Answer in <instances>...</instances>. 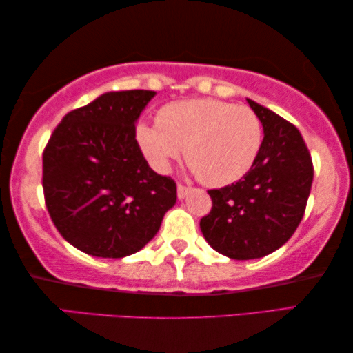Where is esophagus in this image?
Instances as JSON below:
<instances>
[{
	"label": "esophagus",
	"mask_w": 353,
	"mask_h": 353,
	"mask_svg": "<svg viewBox=\"0 0 353 353\" xmlns=\"http://www.w3.org/2000/svg\"><path fill=\"white\" fill-rule=\"evenodd\" d=\"M189 191H191V189L186 188V186H183V184H178V186H176V194H178V199H180V200L186 199V197H188V194H189Z\"/></svg>",
	"instance_id": "34e87169"
}]
</instances>
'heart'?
Listing matches in <instances>:
<instances>
[{
    "mask_svg": "<svg viewBox=\"0 0 353 353\" xmlns=\"http://www.w3.org/2000/svg\"><path fill=\"white\" fill-rule=\"evenodd\" d=\"M135 140L156 170H169L184 148L200 181L224 188L252 169L262 150L263 129L252 108L199 97L161 107L156 124H137Z\"/></svg>",
    "mask_w": 353,
    "mask_h": 353,
    "instance_id": "1",
    "label": "heart"
}]
</instances>
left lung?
<instances>
[{
    "mask_svg": "<svg viewBox=\"0 0 353 353\" xmlns=\"http://www.w3.org/2000/svg\"><path fill=\"white\" fill-rule=\"evenodd\" d=\"M248 104L263 126L257 161L241 180L208 191L213 208L200 221L205 240L222 256L260 259L294 235L311 192V154L298 129L270 108Z\"/></svg>",
    "mask_w": 353,
    "mask_h": 353,
    "instance_id": "left-lung-1",
    "label": "left lung"
}]
</instances>
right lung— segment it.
Returning a JSON list of instances; mask_svg holds the SVG:
<instances>
[{
	"instance_id": "add662e5",
	"label": "right lung",
	"mask_w": 353,
	"mask_h": 353,
	"mask_svg": "<svg viewBox=\"0 0 353 353\" xmlns=\"http://www.w3.org/2000/svg\"><path fill=\"white\" fill-rule=\"evenodd\" d=\"M156 91H108L75 108L42 156V188L53 224L88 256L121 259L158 233L176 202V184L158 175L135 140V124Z\"/></svg>"
}]
</instances>
